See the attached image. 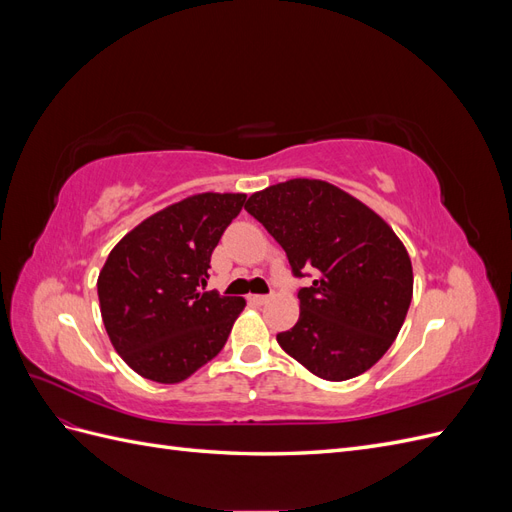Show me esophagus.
I'll return each instance as SVG.
<instances>
[{
  "label": "esophagus",
  "instance_id": "34e87169",
  "mask_svg": "<svg viewBox=\"0 0 512 512\" xmlns=\"http://www.w3.org/2000/svg\"><path fill=\"white\" fill-rule=\"evenodd\" d=\"M247 301L254 303V305H265L269 301V297H267V294H250Z\"/></svg>",
  "mask_w": 512,
  "mask_h": 512
}]
</instances>
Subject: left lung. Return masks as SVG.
Returning <instances> with one entry per match:
<instances>
[{"instance_id":"8db88e82","label":"left lung","mask_w":512,"mask_h":512,"mask_svg":"<svg viewBox=\"0 0 512 512\" xmlns=\"http://www.w3.org/2000/svg\"><path fill=\"white\" fill-rule=\"evenodd\" d=\"M247 213L284 247L299 290V320L277 344L314 376L342 382L391 348L412 301L406 245L359 198L322 179H290L254 192Z\"/></svg>"}]
</instances>
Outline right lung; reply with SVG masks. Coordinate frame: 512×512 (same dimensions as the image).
I'll use <instances>...</instances> for the list:
<instances>
[{
	"instance_id": "1",
	"label": "right lung",
	"mask_w": 512,
	"mask_h": 512,
	"mask_svg": "<svg viewBox=\"0 0 512 512\" xmlns=\"http://www.w3.org/2000/svg\"><path fill=\"white\" fill-rule=\"evenodd\" d=\"M245 194L203 192L132 228L98 275L104 329L138 376L177 384L224 348L245 307L241 297L203 292L209 262Z\"/></svg>"
}]
</instances>
